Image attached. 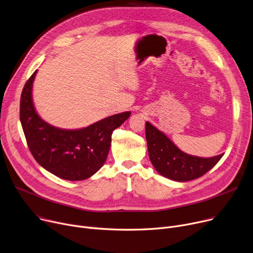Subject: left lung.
I'll use <instances>...</instances> for the list:
<instances>
[{
    "instance_id": "8db88e82",
    "label": "left lung",
    "mask_w": 253,
    "mask_h": 253,
    "mask_svg": "<svg viewBox=\"0 0 253 253\" xmlns=\"http://www.w3.org/2000/svg\"><path fill=\"white\" fill-rule=\"evenodd\" d=\"M145 136L148 156L157 172L178 182H186L204 176L224 155L199 158L185 154L149 122L145 123Z\"/></svg>"
}]
</instances>
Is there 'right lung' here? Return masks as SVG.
<instances>
[{
	"mask_svg": "<svg viewBox=\"0 0 253 253\" xmlns=\"http://www.w3.org/2000/svg\"><path fill=\"white\" fill-rule=\"evenodd\" d=\"M33 73L20 98V121L30 153L49 173L70 181L87 179L105 164L113 131L130 116L124 112L76 130L57 128L43 121L32 102Z\"/></svg>",
	"mask_w": 253,
	"mask_h": 253,
	"instance_id": "obj_1",
	"label": "right lung"
}]
</instances>
